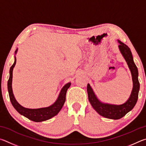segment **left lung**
I'll return each mask as SVG.
<instances>
[{
	"mask_svg": "<svg viewBox=\"0 0 146 146\" xmlns=\"http://www.w3.org/2000/svg\"><path fill=\"white\" fill-rule=\"evenodd\" d=\"M117 41L119 43V48L120 52L126 60L132 76L133 89L129 99L124 103L119 105L104 103L98 98L90 84H88L87 85L88 100L92 106L100 115L105 118L114 120L122 118L134 108L137 103L140 90V83L138 80L139 72L136 65L134 63L131 50L124 43L119 40Z\"/></svg>",
	"mask_w": 146,
	"mask_h": 146,
	"instance_id": "left-lung-1",
	"label": "left lung"
}]
</instances>
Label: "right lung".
<instances>
[{
  "label": "right lung",
  "mask_w": 146,
  "mask_h": 146,
  "mask_svg": "<svg viewBox=\"0 0 146 146\" xmlns=\"http://www.w3.org/2000/svg\"><path fill=\"white\" fill-rule=\"evenodd\" d=\"M18 48L15 50V54L17 53ZM17 59L16 56H15V62L11 66L9 70V78L7 81V90H8L9 96L10 98V101L12 105L13 106L15 109L19 112L22 115L27 117L31 121L34 122H39L47 121L52 118V117L56 116L61 109L62 108L64 103L65 102L66 99V94L68 88L70 87L71 83H68L66 85L63 86L60 91V93L59 94L56 101L48 107H45V108H40L36 109H31V108H27L22 106L18 103L16 99H15L14 94L13 93L12 90V80H13V70L16 64Z\"/></svg>",
  "instance_id": "obj_1"
}]
</instances>
